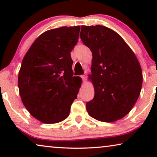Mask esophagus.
I'll return each mask as SVG.
<instances>
[{"mask_svg":"<svg viewBox=\"0 0 157 157\" xmlns=\"http://www.w3.org/2000/svg\"><path fill=\"white\" fill-rule=\"evenodd\" d=\"M81 78L83 79V82L85 83V81H86V76H81Z\"/></svg>","mask_w":157,"mask_h":157,"instance_id":"34e87169","label":"esophagus"}]
</instances>
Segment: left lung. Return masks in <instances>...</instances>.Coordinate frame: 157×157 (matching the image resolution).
<instances>
[{
	"instance_id": "8db88e82",
	"label": "left lung",
	"mask_w": 157,
	"mask_h": 157,
	"mask_svg": "<svg viewBox=\"0 0 157 157\" xmlns=\"http://www.w3.org/2000/svg\"><path fill=\"white\" fill-rule=\"evenodd\" d=\"M80 37L92 52L89 79L94 98L86 105L88 113L103 122L122 119L136 104L142 86L138 59L121 36L107 27L82 25Z\"/></svg>"
}]
</instances>
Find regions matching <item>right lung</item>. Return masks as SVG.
I'll return each mask as SVG.
<instances>
[{
    "instance_id": "1",
    "label": "right lung",
    "mask_w": 157,
    "mask_h": 157,
    "mask_svg": "<svg viewBox=\"0 0 157 157\" xmlns=\"http://www.w3.org/2000/svg\"><path fill=\"white\" fill-rule=\"evenodd\" d=\"M79 31L76 25L44 32L22 61L18 80L21 101L31 115L44 124L65 120L77 98L81 78L73 76L71 52Z\"/></svg>"
}]
</instances>
